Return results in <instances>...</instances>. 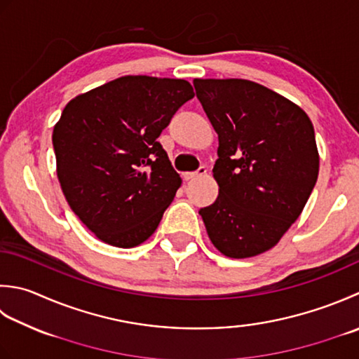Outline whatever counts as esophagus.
I'll return each mask as SVG.
<instances>
[{"label":"esophagus","instance_id":"obj_1","mask_svg":"<svg viewBox=\"0 0 359 359\" xmlns=\"http://www.w3.org/2000/svg\"><path fill=\"white\" fill-rule=\"evenodd\" d=\"M207 174V168L205 166H201L198 171L196 172H185L184 174V179L185 180H191V179H196V177H201V175H205Z\"/></svg>","mask_w":359,"mask_h":359}]
</instances>
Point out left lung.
Wrapping results in <instances>:
<instances>
[{
    "label": "left lung",
    "mask_w": 359,
    "mask_h": 359,
    "mask_svg": "<svg viewBox=\"0 0 359 359\" xmlns=\"http://www.w3.org/2000/svg\"><path fill=\"white\" fill-rule=\"evenodd\" d=\"M219 147V194L199 210L215 248L230 258L272 249L296 222L319 174L314 128L299 105L245 79H194Z\"/></svg>",
    "instance_id": "left-lung-1"
}]
</instances>
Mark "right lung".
Listing matches in <instances>:
<instances>
[{
    "mask_svg": "<svg viewBox=\"0 0 359 359\" xmlns=\"http://www.w3.org/2000/svg\"><path fill=\"white\" fill-rule=\"evenodd\" d=\"M193 96L184 79L124 76L63 109L53 132L57 177L101 241L135 248L158 227L182 179L157 138Z\"/></svg>",
    "mask_w": 359,
    "mask_h": 359,
    "instance_id": "right-lung-1",
    "label": "right lung"
}]
</instances>
